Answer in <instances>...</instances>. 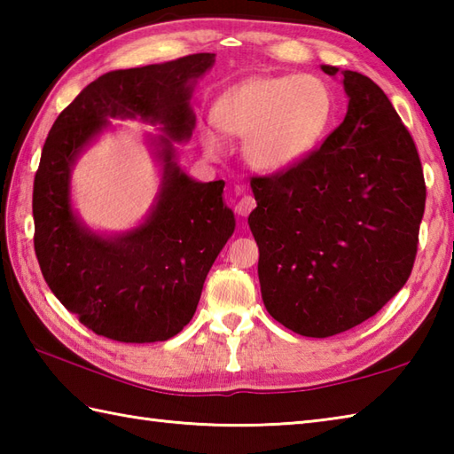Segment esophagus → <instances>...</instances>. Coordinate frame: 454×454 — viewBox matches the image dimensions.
Listing matches in <instances>:
<instances>
[{
    "instance_id": "obj_1",
    "label": "esophagus",
    "mask_w": 454,
    "mask_h": 454,
    "mask_svg": "<svg viewBox=\"0 0 454 454\" xmlns=\"http://www.w3.org/2000/svg\"><path fill=\"white\" fill-rule=\"evenodd\" d=\"M254 208H255V199L249 197V195H244L242 199L238 200V205H236L238 216H244V218H246Z\"/></svg>"
}]
</instances>
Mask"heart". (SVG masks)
<instances>
[{
  "mask_svg": "<svg viewBox=\"0 0 454 454\" xmlns=\"http://www.w3.org/2000/svg\"><path fill=\"white\" fill-rule=\"evenodd\" d=\"M333 121V98L314 75H259L230 90L210 114L207 148L220 153L224 134L246 138V161L257 171L283 173L316 150Z\"/></svg>",
  "mask_w": 454,
  "mask_h": 454,
  "instance_id": "b5f03b06",
  "label": "heart"
}]
</instances>
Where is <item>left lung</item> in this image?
Listing matches in <instances>:
<instances>
[{
	"instance_id": "8db88e82",
	"label": "left lung",
	"mask_w": 454,
	"mask_h": 454,
	"mask_svg": "<svg viewBox=\"0 0 454 454\" xmlns=\"http://www.w3.org/2000/svg\"><path fill=\"white\" fill-rule=\"evenodd\" d=\"M322 72L341 74L343 122L296 168L254 177L247 218L267 312L306 337L351 330L406 285L426 210L416 144L387 93L359 72Z\"/></svg>"
}]
</instances>
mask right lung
<instances>
[{
	"label": "right lung",
	"instance_id": "add662e5",
	"mask_svg": "<svg viewBox=\"0 0 454 454\" xmlns=\"http://www.w3.org/2000/svg\"><path fill=\"white\" fill-rule=\"evenodd\" d=\"M215 54L114 70L91 82L58 114L44 142L33 187L35 252L44 281L80 322L122 343L166 341L197 310L212 263L234 234L224 181L192 179L176 144L195 130L192 91ZM111 118L158 126L147 143L160 168L149 215L124 233H101L73 208L74 161Z\"/></svg>",
	"mask_w": 454,
	"mask_h": 454
}]
</instances>
